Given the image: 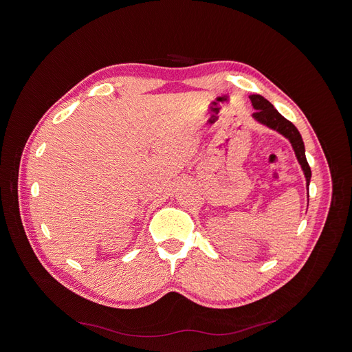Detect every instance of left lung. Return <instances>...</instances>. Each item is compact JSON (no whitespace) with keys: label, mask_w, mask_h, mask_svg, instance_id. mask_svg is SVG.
I'll return each instance as SVG.
<instances>
[{"label":"left lung","mask_w":352,"mask_h":352,"mask_svg":"<svg viewBox=\"0 0 352 352\" xmlns=\"http://www.w3.org/2000/svg\"><path fill=\"white\" fill-rule=\"evenodd\" d=\"M250 100L252 102V107L256 109L252 114V117L258 122H261V124L275 129V131H278L280 134H283L285 138L289 140L294 151H295V155H297V160H298L301 168L304 171V175L307 178V190H308L309 179H311V168H309L308 161L305 158V146H304V141L301 138L300 131L295 128V125L291 121L284 118L278 113V111L274 108V105L264 97L254 94V96H250Z\"/></svg>","instance_id":"obj_1"}]
</instances>
